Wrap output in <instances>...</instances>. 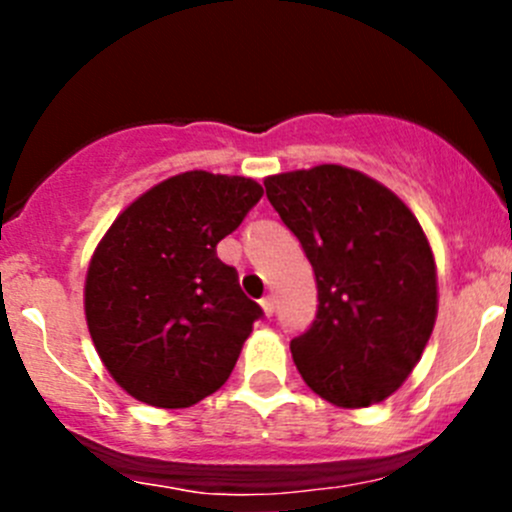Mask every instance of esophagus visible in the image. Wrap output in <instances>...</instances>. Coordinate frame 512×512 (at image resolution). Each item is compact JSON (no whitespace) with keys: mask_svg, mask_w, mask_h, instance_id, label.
Returning a JSON list of instances; mask_svg holds the SVG:
<instances>
[{"mask_svg":"<svg viewBox=\"0 0 512 512\" xmlns=\"http://www.w3.org/2000/svg\"><path fill=\"white\" fill-rule=\"evenodd\" d=\"M260 304H262V309H265L267 317H272V314H275V297H272V294H267V297H262Z\"/></svg>","mask_w":512,"mask_h":512,"instance_id":"esophagus-1","label":"esophagus"}]
</instances>
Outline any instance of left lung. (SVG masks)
Returning a JSON list of instances; mask_svg holds the SVG:
<instances>
[{
	"instance_id": "8db88e82",
	"label": "left lung",
	"mask_w": 512,
	"mask_h": 512,
	"mask_svg": "<svg viewBox=\"0 0 512 512\" xmlns=\"http://www.w3.org/2000/svg\"><path fill=\"white\" fill-rule=\"evenodd\" d=\"M267 200L317 280V317L292 339L309 389L344 409L394 394L436 324V262L409 208L359 170L270 175Z\"/></svg>"
}]
</instances>
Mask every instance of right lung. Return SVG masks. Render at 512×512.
Instances as JSON below:
<instances>
[{"mask_svg":"<svg viewBox=\"0 0 512 512\" xmlns=\"http://www.w3.org/2000/svg\"><path fill=\"white\" fill-rule=\"evenodd\" d=\"M242 175L188 170L133 200L98 242L86 322L108 374L133 399L185 409L225 384L262 307L218 242L260 203Z\"/></svg>","mask_w":512,"mask_h":512,"instance_id":"1","label":"right lung"}]
</instances>
